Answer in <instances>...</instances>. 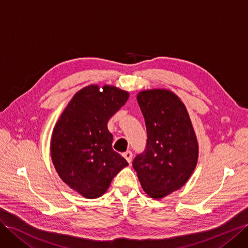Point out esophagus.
Wrapping results in <instances>:
<instances>
[{
  "mask_svg": "<svg viewBox=\"0 0 248 248\" xmlns=\"http://www.w3.org/2000/svg\"><path fill=\"white\" fill-rule=\"evenodd\" d=\"M123 156L126 159V161L129 162V163L132 162V158H133V153H132V151L127 150V151L124 152V153H123Z\"/></svg>",
  "mask_w": 248,
  "mask_h": 248,
  "instance_id": "1",
  "label": "esophagus"
}]
</instances>
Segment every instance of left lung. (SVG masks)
I'll return each mask as SVG.
<instances>
[{"instance_id":"1","label":"left lung","mask_w":248,"mask_h":248,"mask_svg":"<svg viewBox=\"0 0 248 248\" xmlns=\"http://www.w3.org/2000/svg\"><path fill=\"white\" fill-rule=\"evenodd\" d=\"M137 100L145 118L147 143L133 168L145 193L160 199L189 180L197 164L198 142L184 103L171 91H142Z\"/></svg>"}]
</instances>
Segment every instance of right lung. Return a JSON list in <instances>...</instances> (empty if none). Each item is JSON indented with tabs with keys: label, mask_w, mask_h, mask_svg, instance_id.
I'll use <instances>...</instances> for the list:
<instances>
[{
	"label": "right lung",
	"mask_w": 248,
	"mask_h": 248,
	"mask_svg": "<svg viewBox=\"0 0 248 248\" xmlns=\"http://www.w3.org/2000/svg\"><path fill=\"white\" fill-rule=\"evenodd\" d=\"M113 86L79 90L63 110L51 138V158L61 180L89 199L103 195L127 161L112 149L109 118L129 99Z\"/></svg>",
	"instance_id": "right-lung-1"
}]
</instances>
